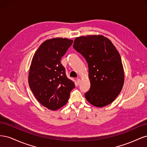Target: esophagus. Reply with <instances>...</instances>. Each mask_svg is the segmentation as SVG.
<instances>
[{
    "mask_svg": "<svg viewBox=\"0 0 147 147\" xmlns=\"http://www.w3.org/2000/svg\"><path fill=\"white\" fill-rule=\"evenodd\" d=\"M77 83H78V84H80V83H81V80H80V78H77Z\"/></svg>",
    "mask_w": 147,
    "mask_h": 147,
    "instance_id": "1",
    "label": "esophagus"
}]
</instances>
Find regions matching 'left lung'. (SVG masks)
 Wrapping results in <instances>:
<instances>
[{
	"mask_svg": "<svg viewBox=\"0 0 147 147\" xmlns=\"http://www.w3.org/2000/svg\"><path fill=\"white\" fill-rule=\"evenodd\" d=\"M73 47L88 65L91 88L84 94L86 100L97 107L112 103L121 91L124 82L121 56L116 47L102 35L75 38Z\"/></svg>",
	"mask_w": 147,
	"mask_h": 147,
	"instance_id": "obj_1",
	"label": "left lung"
}]
</instances>
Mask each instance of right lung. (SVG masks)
<instances>
[{"label":"right lung","mask_w":147,"mask_h":147,"mask_svg":"<svg viewBox=\"0 0 147 147\" xmlns=\"http://www.w3.org/2000/svg\"><path fill=\"white\" fill-rule=\"evenodd\" d=\"M72 40L53 38L43 42L35 53L30 66L28 82L37 100L56 110L67 102L74 82L66 76L61 57L72 45Z\"/></svg>","instance_id":"right-lung-1"}]
</instances>
